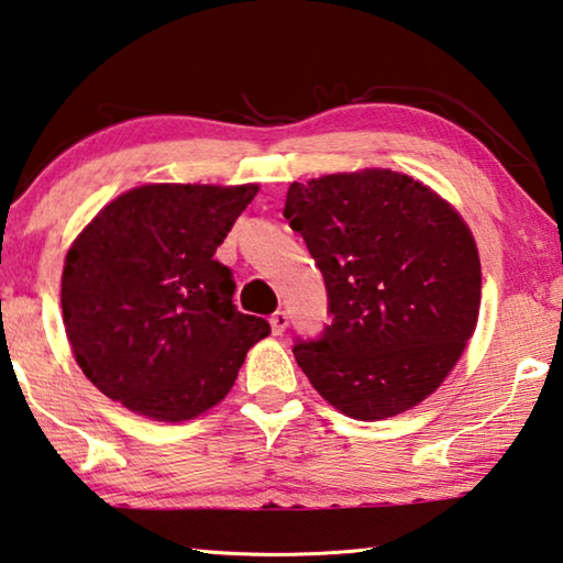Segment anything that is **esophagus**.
Returning <instances> with one entry per match:
<instances>
[{
    "instance_id": "esophagus-1",
    "label": "esophagus",
    "mask_w": 563,
    "mask_h": 563,
    "mask_svg": "<svg viewBox=\"0 0 563 563\" xmlns=\"http://www.w3.org/2000/svg\"><path fill=\"white\" fill-rule=\"evenodd\" d=\"M285 328H288V312L278 310V312H275V316L271 318V330H273V335H283Z\"/></svg>"
}]
</instances>
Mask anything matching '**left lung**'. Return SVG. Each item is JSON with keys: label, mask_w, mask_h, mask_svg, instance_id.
<instances>
[{"label": "left lung", "mask_w": 563, "mask_h": 563, "mask_svg": "<svg viewBox=\"0 0 563 563\" xmlns=\"http://www.w3.org/2000/svg\"><path fill=\"white\" fill-rule=\"evenodd\" d=\"M283 216L325 278L332 325L295 360L352 419L402 415L474 335L482 265L460 211L407 174L362 168L290 184Z\"/></svg>", "instance_id": "left-lung-1"}]
</instances>
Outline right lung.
<instances>
[{
  "label": "right lung",
  "instance_id": "right-lung-1",
  "mask_svg": "<svg viewBox=\"0 0 563 563\" xmlns=\"http://www.w3.org/2000/svg\"><path fill=\"white\" fill-rule=\"evenodd\" d=\"M258 188L136 186L66 251L62 318L76 365L133 415L174 424L208 412L271 335L235 310L231 271L213 261Z\"/></svg>",
  "mask_w": 563,
  "mask_h": 563
}]
</instances>
